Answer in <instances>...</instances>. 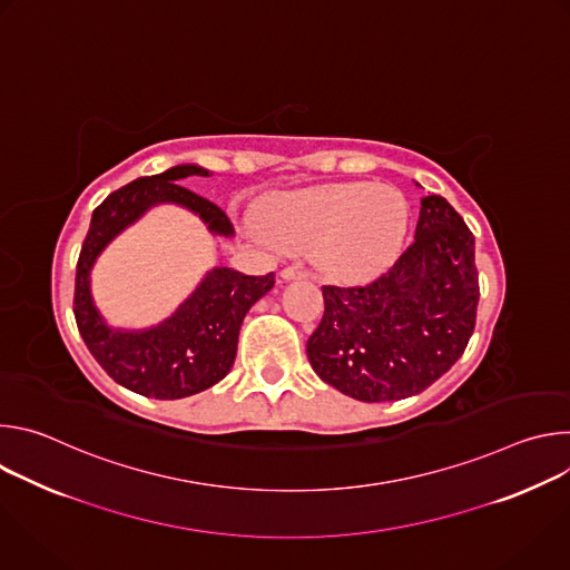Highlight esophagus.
<instances>
[{
	"label": "esophagus",
	"instance_id": "esophagus-1",
	"mask_svg": "<svg viewBox=\"0 0 570 570\" xmlns=\"http://www.w3.org/2000/svg\"><path fill=\"white\" fill-rule=\"evenodd\" d=\"M282 277L288 279V282H291V279H304L306 273H304L302 268H297V266H286V268L282 271Z\"/></svg>",
	"mask_w": 570,
	"mask_h": 570
}]
</instances>
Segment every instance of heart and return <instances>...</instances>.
<instances>
[{"label":"heart","mask_w":570,"mask_h":570,"mask_svg":"<svg viewBox=\"0 0 570 570\" xmlns=\"http://www.w3.org/2000/svg\"><path fill=\"white\" fill-rule=\"evenodd\" d=\"M405 227L403 194L372 183L304 189L268 212V232L282 250H313L317 268L341 282L367 279L392 264Z\"/></svg>","instance_id":"b5f03b06"}]
</instances>
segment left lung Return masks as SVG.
<instances>
[{"label": "left lung", "instance_id": "left-lung-1", "mask_svg": "<svg viewBox=\"0 0 570 570\" xmlns=\"http://www.w3.org/2000/svg\"><path fill=\"white\" fill-rule=\"evenodd\" d=\"M475 243L442 198H422L415 240L374 282L322 286L306 343L315 374L358 401L424 392L464 354L480 297Z\"/></svg>", "mask_w": 570, "mask_h": 570}]
</instances>
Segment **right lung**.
I'll return each instance as SVG.
<instances>
[{"mask_svg": "<svg viewBox=\"0 0 570 570\" xmlns=\"http://www.w3.org/2000/svg\"><path fill=\"white\" fill-rule=\"evenodd\" d=\"M189 176L207 178L209 171L194 165L174 167L112 191L95 209L76 264L73 317L90 354L119 385L155 399H183L218 383L234 365L243 317L275 284V273L250 277L214 268L169 320L148 332H112L104 322L90 295L92 264L150 205L178 203L196 212L214 234H234L218 205L178 185Z\"/></svg>", "mask_w": 570, "mask_h": 570, "instance_id": "1", "label": "right lung"}]
</instances>
